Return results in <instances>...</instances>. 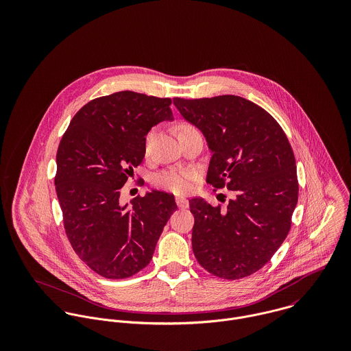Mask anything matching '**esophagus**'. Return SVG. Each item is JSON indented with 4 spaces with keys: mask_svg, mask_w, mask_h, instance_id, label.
<instances>
[{
    "mask_svg": "<svg viewBox=\"0 0 351 351\" xmlns=\"http://www.w3.org/2000/svg\"><path fill=\"white\" fill-rule=\"evenodd\" d=\"M176 202H177V206L180 209H186L189 206V201L186 200V199H182V197L176 199Z\"/></svg>",
    "mask_w": 351,
    "mask_h": 351,
    "instance_id": "obj_1",
    "label": "esophagus"
}]
</instances>
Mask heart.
<instances>
[{"mask_svg":"<svg viewBox=\"0 0 351 351\" xmlns=\"http://www.w3.org/2000/svg\"><path fill=\"white\" fill-rule=\"evenodd\" d=\"M196 130L193 125L188 124V123H181L178 125V135L180 134H185L189 131ZM151 134L147 135L146 138V143H145V151L149 152L150 147ZM195 178V174L192 171H186V170H178V169H169L165 171L158 173L152 182L155 186L162 188L165 191L173 192L176 195H185L191 191L192 188V181Z\"/></svg>","mask_w":351,"mask_h":351,"instance_id":"1","label":"heart"}]
</instances>
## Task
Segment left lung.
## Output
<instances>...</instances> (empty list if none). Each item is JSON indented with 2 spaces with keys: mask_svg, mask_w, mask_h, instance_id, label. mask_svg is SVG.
Listing matches in <instances>:
<instances>
[{
  "mask_svg": "<svg viewBox=\"0 0 351 351\" xmlns=\"http://www.w3.org/2000/svg\"><path fill=\"white\" fill-rule=\"evenodd\" d=\"M173 102L212 151L206 182L235 192L224 209L202 199L189 201L195 256L216 277L251 276L271 259L291 230L299 199L291 143L270 113L243 97Z\"/></svg>",
  "mask_w": 351,
  "mask_h": 351,
  "instance_id": "obj_1",
  "label": "left lung"
}]
</instances>
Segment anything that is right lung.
Segmentation results:
<instances>
[{
  "label": "right lung",
  "instance_id": "obj_1",
  "mask_svg": "<svg viewBox=\"0 0 351 351\" xmlns=\"http://www.w3.org/2000/svg\"><path fill=\"white\" fill-rule=\"evenodd\" d=\"M171 99L131 90L84 105L56 152L55 191L71 247L97 274L127 278L150 263L177 209L173 195L151 191L131 205L120 191L145 158L151 127L173 120Z\"/></svg>",
  "mask_w": 351,
  "mask_h": 351
}]
</instances>
